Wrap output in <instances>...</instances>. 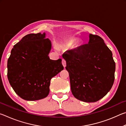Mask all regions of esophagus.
Segmentation results:
<instances>
[{"label":"esophagus","mask_w":126,"mask_h":126,"mask_svg":"<svg viewBox=\"0 0 126 126\" xmlns=\"http://www.w3.org/2000/svg\"><path fill=\"white\" fill-rule=\"evenodd\" d=\"M62 64H63V65L64 68H65V66H66V62H65V61L64 60V59H62Z\"/></svg>","instance_id":"34e87169"}]
</instances>
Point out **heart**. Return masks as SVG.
Here are the masks:
<instances>
[{
    "label": "heart",
    "mask_w": 126,
    "mask_h": 126,
    "mask_svg": "<svg viewBox=\"0 0 126 126\" xmlns=\"http://www.w3.org/2000/svg\"><path fill=\"white\" fill-rule=\"evenodd\" d=\"M76 41V39H74V38L68 39L64 42H63L62 43L59 44L58 46V48L63 50H67L71 47L73 46V44L75 43Z\"/></svg>",
    "instance_id": "heart-1"
}]
</instances>
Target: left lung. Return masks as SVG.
<instances>
[{"label":"left lung","instance_id":"8db88e82","mask_svg":"<svg viewBox=\"0 0 126 126\" xmlns=\"http://www.w3.org/2000/svg\"><path fill=\"white\" fill-rule=\"evenodd\" d=\"M88 44L63 54L69 73L72 93L85 102H95L113 84L116 64L112 53L99 36L89 34Z\"/></svg>","mask_w":126,"mask_h":126}]
</instances>
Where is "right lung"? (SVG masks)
<instances>
[{
    "label": "right lung",
    "mask_w": 126,
    "mask_h": 126,
    "mask_svg": "<svg viewBox=\"0 0 126 126\" xmlns=\"http://www.w3.org/2000/svg\"><path fill=\"white\" fill-rule=\"evenodd\" d=\"M46 33L29 34L14 45L8 60V79L20 98L37 101L49 93L52 77L62 71V59L48 56L52 43Z\"/></svg>",
    "instance_id": "1"
}]
</instances>
